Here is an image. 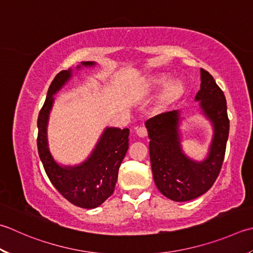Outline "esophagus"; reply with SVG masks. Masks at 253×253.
<instances>
[{
  "label": "esophagus",
  "mask_w": 253,
  "mask_h": 253,
  "mask_svg": "<svg viewBox=\"0 0 253 253\" xmlns=\"http://www.w3.org/2000/svg\"><path fill=\"white\" fill-rule=\"evenodd\" d=\"M136 132H137V135L139 136L140 138H145L148 135V131L146 129V127H143V126H140V127L136 128Z\"/></svg>",
  "instance_id": "1"
}]
</instances>
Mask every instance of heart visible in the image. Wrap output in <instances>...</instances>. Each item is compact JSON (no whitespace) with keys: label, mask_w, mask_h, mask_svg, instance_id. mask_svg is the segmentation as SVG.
Here are the masks:
<instances>
[{"label":"heart","mask_w":253,"mask_h":253,"mask_svg":"<svg viewBox=\"0 0 253 253\" xmlns=\"http://www.w3.org/2000/svg\"><path fill=\"white\" fill-rule=\"evenodd\" d=\"M169 83H170V79L167 78V77L158 78V79H156L155 82H153V84H155L156 86H165V85H167V84H169ZM175 93H176V87L175 86H171L169 90L167 91V93H166V98L172 97Z\"/></svg>","instance_id":"1"}]
</instances>
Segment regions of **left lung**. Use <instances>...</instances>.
Wrapping results in <instances>:
<instances>
[{
    "instance_id": "8db88e82",
    "label": "left lung",
    "mask_w": 253,
    "mask_h": 253,
    "mask_svg": "<svg viewBox=\"0 0 253 253\" xmlns=\"http://www.w3.org/2000/svg\"><path fill=\"white\" fill-rule=\"evenodd\" d=\"M200 113L210 121L212 138L204 160H193L183 150L181 111L162 113L146 122L153 180L163 195L175 202L194 200L214 184L224 161L229 120L224 92L201 69V88L195 96Z\"/></svg>"
}]
</instances>
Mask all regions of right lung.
<instances>
[{
	"instance_id": "right-lung-1",
	"label": "right lung",
	"mask_w": 253,
	"mask_h": 253,
	"mask_svg": "<svg viewBox=\"0 0 253 253\" xmlns=\"http://www.w3.org/2000/svg\"><path fill=\"white\" fill-rule=\"evenodd\" d=\"M94 66H96L95 61H83L77 66V70ZM72 76L71 68L62 70L48 88L46 101L38 115L37 147L44 171L58 192L73 205L91 210L103 204L114 193L118 169L129 147V129L106 127L91 155L80 165L63 166L54 160L48 143L49 115L53 106V95Z\"/></svg>"
}]
</instances>
